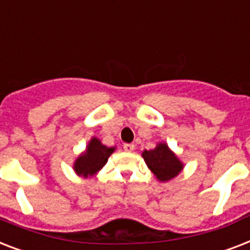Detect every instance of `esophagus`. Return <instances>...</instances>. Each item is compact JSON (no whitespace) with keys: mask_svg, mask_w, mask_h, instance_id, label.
I'll return each instance as SVG.
<instances>
[{"mask_svg":"<svg viewBox=\"0 0 250 250\" xmlns=\"http://www.w3.org/2000/svg\"><path fill=\"white\" fill-rule=\"evenodd\" d=\"M123 149H125V152H132L133 149H135V145H133V144H125V145H123Z\"/></svg>","mask_w":250,"mask_h":250,"instance_id":"esophagus-1","label":"esophagus"}]
</instances>
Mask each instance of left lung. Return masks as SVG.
Wrapping results in <instances>:
<instances>
[{"label":"left lung","instance_id":"obj_1","mask_svg":"<svg viewBox=\"0 0 250 250\" xmlns=\"http://www.w3.org/2000/svg\"><path fill=\"white\" fill-rule=\"evenodd\" d=\"M143 158L160 182H168L174 179L184 167L182 161L175 156V153L170 150L165 143H160L152 150H144Z\"/></svg>","mask_w":250,"mask_h":250}]
</instances>
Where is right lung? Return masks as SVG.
<instances>
[{"label":"right lung","instance_id":"right-lung-1","mask_svg":"<svg viewBox=\"0 0 250 250\" xmlns=\"http://www.w3.org/2000/svg\"><path fill=\"white\" fill-rule=\"evenodd\" d=\"M114 150H115L114 146L107 148L106 145H104L98 140L97 137H92L88 143L85 152L82 153L76 158L75 164H74V170L76 174L83 178L93 176L105 166Z\"/></svg>","mask_w":250,"mask_h":250}]
</instances>
